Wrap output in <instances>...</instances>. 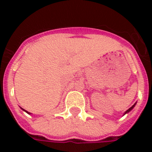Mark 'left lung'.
Returning <instances> with one entry per match:
<instances>
[{
    "instance_id": "left-lung-1",
    "label": "left lung",
    "mask_w": 152,
    "mask_h": 152,
    "mask_svg": "<svg viewBox=\"0 0 152 152\" xmlns=\"http://www.w3.org/2000/svg\"><path fill=\"white\" fill-rule=\"evenodd\" d=\"M135 104H136V103H135V104H134V105H133V106H132V107H130V108H129V110H126V112H125V113H124V114H123V115H125V114H126V113H129V111H131V110H132V109H133V108H134V107H135Z\"/></svg>"
}]
</instances>
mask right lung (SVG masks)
Masks as SVG:
<instances>
[{"instance_id":"1","label":"right lung","mask_w":152,"mask_h":152,"mask_svg":"<svg viewBox=\"0 0 152 152\" xmlns=\"http://www.w3.org/2000/svg\"><path fill=\"white\" fill-rule=\"evenodd\" d=\"M20 108H21V107H20ZM21 109H22V110H23V111H25V112H26V113H27L28 114H30V113H29V112H28V111L25 110H24V109H23V108H21Z\"/></svg>"}]
</instances>
